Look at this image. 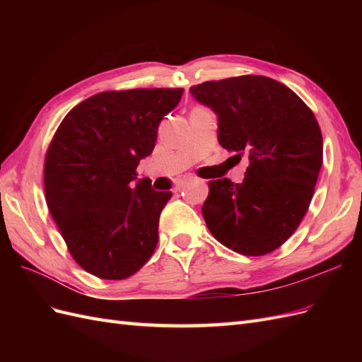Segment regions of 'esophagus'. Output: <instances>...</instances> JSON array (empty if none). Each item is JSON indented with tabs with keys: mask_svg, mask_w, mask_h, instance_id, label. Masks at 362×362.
Listing matches in <instances>:
<instances>
[{
	"mask_svg": "<svg viewBox=\"0 0 362 362\" xmlns=\"http://www.w3.org/2000/svg\"><path fill=\"white\" fill-rule=\"evenodd\" d=\"M193 181V178H182L181 181H180V184H178V190H181V189H184L185 187V185H189L190 182Z\"/></svg>",
	"mask_w": 362,
	"mask_h": 362,
	"instance_id": "esophagus-1",
	"label": "esophagus"
}]
</instances>
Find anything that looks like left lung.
I'll use <instances>...</instances> for the list:
<instances>
[{
  "label": "left lung",
  "mask_w": 362,
  "mask_h": 362,
  "mask_svg": "<svg viewBox=\"0 0 362 362\" xmlns=\"http://www.w3.org/2000/svg\"><path fill=\"white\" fill-rule=\"evenodd\" d=\"M217 115V139L249 157L242 184L208 182L204 221L223 246L247 257L278 249L308 211L323 161L319 122L286 84L242 75L190 87Z\"/></svg>",
  "instance_id": "left-lung-1"
}]
</instances>
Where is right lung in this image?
I'll use <instances>...</instances> for the list:
<instances>
[{
    "label": "right lung",
    "mask_w": 362,
    "mask_h": 362,
    "mask_svg": "<svg viewBox=\"0 0 362 362\" xmlns=\"http://www.w3.org/2000/svg\"><path fill=\"white\" fill-rule=\"evenodd\" d=\"M182 92L96 93L75 105L54 134L43 169L47 205L69 254L90 275L125 279L154 254L172 192L136 181V169Z\"/></svg>",
    "instance_id": "add662e5"
}]
</instances>
